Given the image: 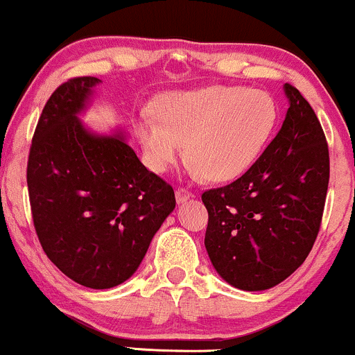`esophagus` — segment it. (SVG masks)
Returning <instances> with one entry per match:
<instances>
[{
  "label": "esophagus",
  "instance_id": "obj_1",
  "mask_svg": "<svg viewBox=\"0 0 355 355\" xmlns=\"http://www.w3.org/2000/svg\"><path fill=\"white\" fill-rule=\"evenodd\" d=\"M191 197H193V195H191V191H189L187 189H183V187H178L177 191H175V198H177L178 203L187 202Z\"/></svg>",
  "mask_w": 355,
  "mask_h": 355
}]
</instances>
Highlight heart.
<instances>
[{
  "label": "heart",
  "instance_id": "1",
  "mask_svg": "<svg viewBox=\"0 0 355 355\" xmlns=\"http://www.w3.org/2000/svg\"><path fill=\"white\" fill-rule=\"evenodd\" d=\"M153 115L137 120L145 162L164 173L185 144L190 170L225 182L245 173L263 152L277 123V105L260 89L207 87L172 92L153 105Z\"/></svg>",
  "mask_w": 355,
  "mask_h": 355
}]
</instances>
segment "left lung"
Listing matches in <instances>:
<instances>
[{"mask_svg": "<svg viewBox=\"0 0 355 355\" xmlns=\"http://www.w3.org/2000/svg\"><path fill=\"white\" fill-rule=\"evenodd\" d=\"M282 128L235 182L202 193L211 266L240 291L275 287L304 263L319 234L329 146L309 101L285 83Z\"/></svg>", "mask_w": 355, "mask_h": 355, "instance_id": "left-lung-1", "label": "left lung"}]
</instances>
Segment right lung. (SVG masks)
<instances>
[{
    "label": "right lung",
    "mask_w": 355,
    "mask_h": 355,
    "mask_svg": "<svg viewBox=\"0 0 355 355\" xmlns=\"http://www.w3.org/2000/svg\"><path fill=\"white\" fill-rule=\"evenodd\" d=\"M101 80L78 76L44 105L26 182L44 254L76 284L112 288L137 272L175 209L173 189L148 172L123 130L98 135L80 121Z\"/></svg>",
    "instance_id": "right-lung-1"
}]
</instances>
